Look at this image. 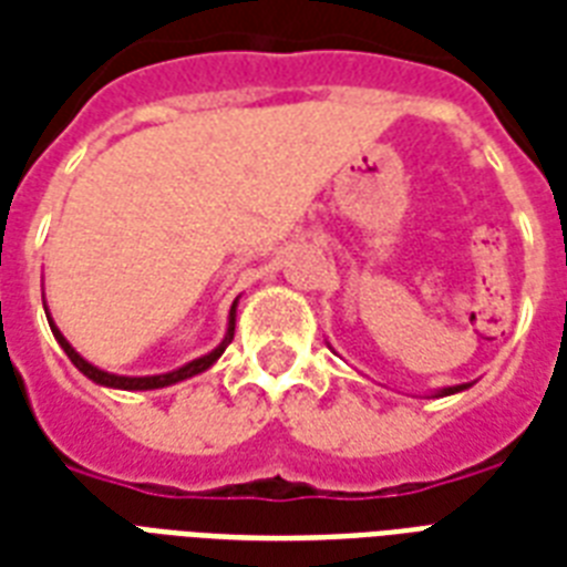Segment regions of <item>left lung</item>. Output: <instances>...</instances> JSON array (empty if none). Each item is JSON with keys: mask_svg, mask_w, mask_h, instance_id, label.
Listing matches in <instances>:
<instances>
[{"mask_svg": "<svg viewBox=\"0 0 567 567\" xmlns=\"http://www.w3.org/2000/svg\"><path fill=\"white\" fill-rule=\"evenodd\" d=\"M467 385H453V388H444V391H441V396H447V394H456V391H465Z\"/></svg>", "mask_w": 567, "mask_h": 567, "instance_id": "left-lung-1", "label": "left lung"}]
</instances>
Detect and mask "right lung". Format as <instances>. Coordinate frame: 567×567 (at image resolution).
I'll return each instance as SVG.
<instances>
[{"label": "right lung", "instance_id": "add662e5", "mask_svg": "<svg viewBox=\"0 0 567 567\" xmlns=\"http://www.w3.org/2000/svg\"><path fill=\"white\" fill-rule=\"evenodd\" d=\"M49 318V315H47ZM49 327H52V336L58 338V344H61V350H64L66 355H70V362L79 368V371L84 373L87 379H93L96 385H105V388H123V391H153V388H167L173 385V382H182V379L188 377H196V373L208 371L217 359L223 355V350L229 347V341L235 338V306H231L229 311V329H226V338L220 341V347L217 350H212L208 355H203V359H194L190 364H185V368H179V371L173 373H162V377H117V373H109V371H100V368H93L91 362H84L82 355L75 353L73 347H70V341H66L61 332L55 329V323L49 320Z\"/></svg>", "mask_w": 567, "mask_h": 567}]
</instances>
